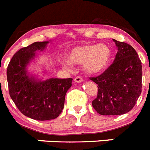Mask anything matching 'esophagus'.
<instances>
[{"label":"esophagus","instance_id":"1","mask_svg":"<svg viewBox=\"0 0 150 150\" xmlns=\"http://www.w3.org/2000/svg\"><path fill=\"white\" fill-rule=\"evenodd\" d=\"M83 81V79L81 77V76H76L74 79V82L75 83H82Z\"/></svg>","mask_w":150,"mask_h":150}]
</instances>
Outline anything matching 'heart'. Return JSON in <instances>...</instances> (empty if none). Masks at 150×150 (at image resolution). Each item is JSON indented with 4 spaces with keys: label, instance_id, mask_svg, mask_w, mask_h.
Returning a JSON list of instances; mask_svg holds the SVG:
<instances>
[{
    "label": "heart",
    "instance_id": "1",
    "mask_svg": "<svg viewBox=\"0 0 150 150\" xmlns=\"http://www.w3.org/2000/svg\"><path fill=\"white\" fill-rule=\"evenodd\" d=\"M111 50L106 44H85L73 48L68 53V59H62V66L68 71L73 69V64H83L86 74L94 75L104 71L110 63Z\"/></svg>",
    "mask_w": 150,
    "mask_h": 150
}]
</instances>
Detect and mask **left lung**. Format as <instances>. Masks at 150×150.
<instances>
[{
    "label": "left lung",
    "instance_id": "1",
    "mask_svg": "<svg viewBox=\"0 0 150 150\" xmlns=\"http://www.w3.org/2000/svg\"><path fill=\"white\" fill-rule=\"evenodd\" d=\"M118 52L104 73L90 79L98 86L92 107L100 115L125 114L134 107L142 88V64L131 45L112 39Z\"/></svg>",
    "mask_w": 150,
    "mask_h": 150
}]
</instances>
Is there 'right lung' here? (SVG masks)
<instances>
[{"mask_svg": "<svg viewBox=\"0 0 150 150\" xmlns=\"http://www.w3.org/2000/svg\"><path fill=\"white\" fill-rule=\"evenodd\" d=\"M48 41L35 42L18 50L6 70L10 98L22 114L33 120L45 121L57 118L64 105L65 95L72 86V78H50L41 80L30 76L27 66L37 51H43Z\"/></svg>", "mask_w": 150, "mask_h": 150, "instance_id": "1", "label": "right lung"}]
</instances>
